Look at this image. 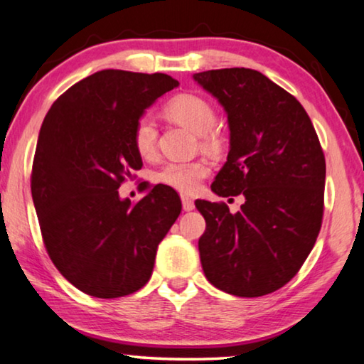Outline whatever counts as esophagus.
Returning <instances> with one entry per match:
<instances>
[{
  "label": "esophagus",
  "mask_w": 364,
  "mask_h": 364,
  "mask_svg": "<svg viewBox=\"0 0 364 364\" xmlns=\"http://www.w3.org/2000/svg\"><path fill=\"white\" fill-rule=\"evenodd\" d=\"M181 202H183V208H184V210H186V212L193 210V208H194V199H193V197L183 194V196H181Z\"/></svg>",
  "instance_id": "1"
}]
</instances>
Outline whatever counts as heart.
I'll return each instance as SVG.
<instances>
[{"label": "heart", "mask_w": 364, "mask_h": 364, "mask_svg": "<svg viewBox=\"0 0 364 364\" xmlns=\"http://www.w3.org/2000/svg\"><path fill=\"white\" fill-rule=\"evenodd\" d=\"M165 114L171 120L186 127L196 134H202V143L213 144L217 136L210 132L217 112L210 102L197 95H180L170 100L165 106ZM133 147L139 157L151 160L157 154V127L151 117H141L133 128ZM212 167L207 160L194 162H170L156 175V180L181 193L193 194L200 188V183L210 175Z\"/></svg>", "instance_id": "b5f03b06"}]
</instances>
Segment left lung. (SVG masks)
<instances>
[{"mask_svg": "<svg viewBox=\"0 0 364 364\" xmlns=\"http://www.w3.org/2000/svg\"><path fill=\"white\" fill-rule=\"evenodd\" d=\"M194 80L225 107L231 132L228 162L212 191L244 196L236 213L225 202L196 200L207 223L199 239L202 268L220 291L260 297L287 284L316 242L324 154L304 106L263 73L234 67Z\"/></svg>", "mask_w": 364, "mask_h": 364, "instance_id": "1", "label": "left lung"}]
</instances>
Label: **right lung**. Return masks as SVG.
<instances>
[{"label":"right lung","instance_id":"obj_1","mask_svg":"<svg viewBox=\"0 0 364 364\" xmlns=\"http://www.w3.org/2000/svg\"><path fill=\"white\" fill-rule=\"evenodd\" d=\"M178 86L165 73L107 69L80 80L53 102L32 165V197L48 255L80 291L115 299L149 281L157 245L181 212L170 186L120 199L143 167L133 128Z\"/></svg>","mask_w":364,"mask_h":364}]
</instances>
